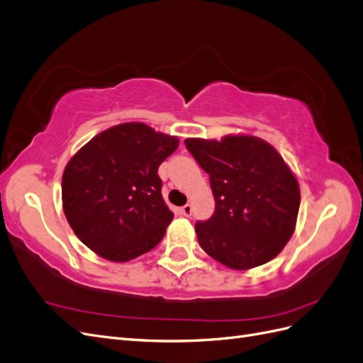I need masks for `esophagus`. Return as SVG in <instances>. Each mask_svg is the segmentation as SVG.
<instances>
[{"instance_id":"1","label":"esophagus","mask_w":363,"mask_h":363,"mask_svg":"<svg viewBox=\"0 0 363 363\" xmlns=\"http://www.w3.org/2000/svg\"><path fill=\"white\" fill-rule=\"evenodd\" d=\"M180 213L184 216H191L192 213V206L191 204H184L183 207H180Z\"/></svg>"}]
</instances>
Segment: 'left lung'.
Here are the masks:
<instances>
[{"label":"left lung","instance_id":"1","mask_svg":"<svg viewBox=\"0 0 363 363\" xmlns=\"http://www.w3.org/2000/svg\"><path fill=\"white\" fill-rule=\"evenodd\" d=\"M208 174L215 212L195 224L208 256L233 269H250L276 257L295 230L300 188L277 150L256 136L221 140L186 139Z\"/></svg>","mask_w":363,"mask_h":363}]
</instances>
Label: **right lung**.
I'll return each mask as SVG.
<instances>
[{
  "mask_svg": "<svg viewBox=\"0 0 363 363\" xmlns=\"http://www.w3.org/2000/svg\"><path fill=\"white\" fill-rule=\"evenodd\" d=\"M177 147L175 136L125 123L77 151L62 177L63 212L77 238L112 262L155 248L174 218L157 169Z\"/></svg>",
  "mask_w": 363,
  "mask_h": 363,
  "instance_id": "add662e5",
  "label": "right lung"
}]
</instances>
